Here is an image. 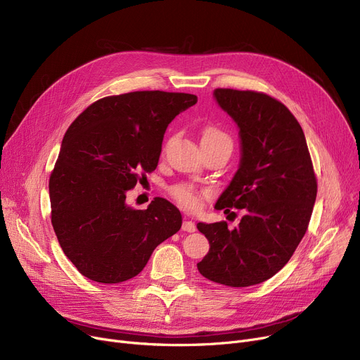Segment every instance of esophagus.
Returning <instances> with one entry per match:
<instances>
[{"mask_svg":"<svg viewBox=\"0 0 360 360\" xmlns=\"http://www.w3.org/2000/svg\"><path fill=\"white\" fill-rule=\"evenodd\" d=\"M195 223L194 221H191V220H184V223H182V231L184 232H188V233H193V232H195Z\"/></svg>","mask_w":360,"mask_h":360,"instance_id":"obj_1","label":"esophagus"}]
</instances>
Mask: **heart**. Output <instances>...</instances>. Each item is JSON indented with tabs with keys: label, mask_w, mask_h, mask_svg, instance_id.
<instances>
[{
	"label": "heart",
	"mask_w": 360,
	"mask_h": 360,
	"mask_svg": "<svg viewBox=\"0 0 360 360\" xmlns=\"http://www.w3.org/2000/svg\"><path fill=\"white\" fill-rule=\"evenodd\" d=\"M216 141H223V143H229L231 137L226 134V132L217 127L209 125L202 128L201 131V143H216ZM166 150V146L163 147V151ZM170 195L172 198L182 207L188 210H197L201 207L202 204V198H204V191L198 190L194 185L191 184H186V182H181L174 185L172 188L169 190Z\"/></svg>",
	"instance_id": "obj_1"
}]
</instances>
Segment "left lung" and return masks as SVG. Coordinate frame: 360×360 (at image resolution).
I'll return each mask as SVG.
<instances>
[{"mask_svg":"<svg viewBox=\"0 0 360 360\" xmlns=\"http://www.w3.org/2000/svg\"><path fill=\"white\" fill-rule=\"evenodd\" d=\"M220 108L239 127L242 159L216 202L217 210H245L228 223H198L210 250L198 271L231 288L254 286L286 266L304 238L316 198V176L305 134L293 113L270 94L216 89Z\"/></svg>","mask_w":360,"mask_h":360,"instance_id":"obj_1","label":"left lung"}]
</instances>
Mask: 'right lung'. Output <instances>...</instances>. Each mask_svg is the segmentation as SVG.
<instances>
[{"label":"right lung","instance_id":"right-lung-1","mask_svg":"<svg viewBox=\"0 0 360 360\" xmlns=\"http://www.w3.org/2000/svg\"><path fill=\"white\" fill-rule=\"evenodd\" d=\"M195 94L162 90L106 96L67 129L49 176L51 221L64 254L84 277L121 283L136 277L182 216L156 197L146 210L127 191L158 167L163 134Z\"/></svg>","mask_w":360,"mask_h":360}]
</instances>
